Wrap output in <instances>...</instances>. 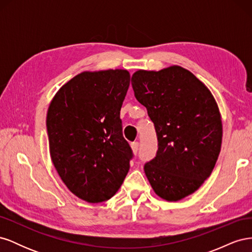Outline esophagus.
<instances>
[{"label":"esophagus","mask_w":252,"mask_h":252,"mask_svg":"<svg viewBox=\"0 0 252 252\" xmlns=\"http://www.w3.org/2000/svg\"><path fill=\"white\" fill-rule=\"evenodd\" d=\"M139 146H140L139 142H133V143H131V149H132V151L134 152V154H138Z\"/></svg>","instance_id":"34e87169"}]
</instances>
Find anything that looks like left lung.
<instances>
[{"mask_svg": "<svg viewBox=\"0 0 252 252\" xmlns=\"http://www.w3.org/2000/svg\"><path fill=\"white\" fill-rule=\"evenodd\" d=\"M134 96L147 109L158 136L155 158L144 166L155 192L175 202L209 178L222 145V120L210 90L181 66L132 74Z\"/></svg>", "mask_w": 252, "mask_h": 252, "instance_id": "1", "label": "left lung"}]
</instances>
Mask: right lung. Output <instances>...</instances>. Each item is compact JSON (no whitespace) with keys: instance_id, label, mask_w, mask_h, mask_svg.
Returning a JSON list of instances; mask_svg holds the SVG:
<instances>
[{"instance_id":"add662e5","label":"right lung","mask_w":252,"mask_h":252,"mask_svg":"<svg viewBox=\"0 0 252 252\" xmlns=\"http://www.w3.org/2000/svg\"><path fill=\"white\" fill-rule=\"evenodd\" d=\"M129 83L124 69L84 71L61 87L49 105L51 161L67 188L88 203L116 194L130 167L132 150L120 119Z\"/></svg>"}]
</instances>
